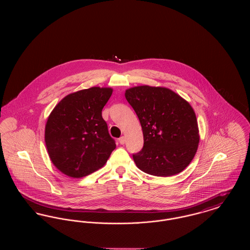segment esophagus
<instances>
[{
    "label": "esophagus",
    "mask_w": 250,
    "mask_h": 250,
    "mask_svg": "<svg viewBox=\"0 0 250 250\" xmlns=\"http://www.w3.org/2000/svg\"><path fill=\"white\" fill-rule=\"evenodd\" d=\"M119 143L120 144H125V138L124 136H122V137L120 138Z\"/></svg>",
    "instance_id": "obj_1"
}]
</instances>
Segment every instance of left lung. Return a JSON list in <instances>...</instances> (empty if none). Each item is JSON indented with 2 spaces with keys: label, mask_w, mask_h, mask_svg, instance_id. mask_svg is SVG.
I'll use <instances>...</instances> for the list:
<instances>
[{
  "label": "left lung",
  "mask_w": 250,
  "mask_h": 250,
  "mask_svg": "<svg viewBox=\"0 0 250 250\" xmlns=\"http://www.w3.org/2000/svg\"><path fill=\"white\" fill-rule=\"evenodd\" d=\"M143 132V149L133 154L144 172L167 177L189 165L200 141L193 108L185 99L163 87L138 86L125 91Z\"/></svg>",
  "instance_id": "1"
}]
</instances>
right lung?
I'll list each match as a JSON object with an SVG mask.
<instances>
[{"label": "right lung", "mask_w": 250, "mask_h": 250, "mask_svg": "<svg viewBox=\"0 0 250 250\" xmlns=\"http://www.w3.org/2000/svg\"><path fill=\"white\" fill-rule=\"evenodd\" d=\"M110 88L92 87L62 99L48 116L45 142L48 155L62 173L80 178L104 166L115 141L109 136L102 109Z\"/></svg>", "instance_id": "1"}]
</instances>
